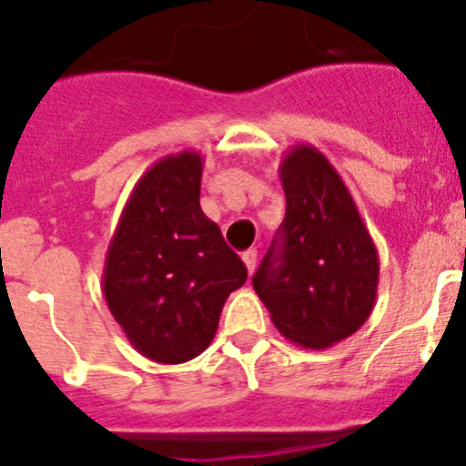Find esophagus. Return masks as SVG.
<instances>
[{
    "label": "esophagus",
    "mask_w": 466,
    "mask_h": 466,
    "mask_svg": "<svg viewBox=\"0 0 466 466\" xmlns=\"http://www.w3.org/2000/svg\"><path fill=\"white\" fill-rule=\"evenodd\" d=\"M242 261H245L247 270L254 273V268H257V249H247V252L242 254Z\"/></svg>",
    "instance_id": "1"
}]
</instances>
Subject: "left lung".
<instances>
[{
    "label": "left lung",
    "mask_w": 466,
    "mask_h": 466,
    "mask_svg": "<svg viewBox=\"0 0 466 466\" xmlns=\"http://www.w3.org/2000/svg\"><path fill=\"white\" fill-rule=\"evenodd\" d=\"M279 179L287 214L252 284L284 339L331 348L376 306V245L336 167L312 144L287 151Z\"/></svg>",
    "instance_id": "left-lung-1"
}]
</instances>
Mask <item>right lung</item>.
<instances>
[{
  "mask_svg": "<svg viewBox=\"0 0 466 466\" xmlns=\"http://www.w3.org/2000/svg\"><path fill=\"white\" fill-rule=\"evenodd\" d=\"M203 156L160 158L135 184L106 249L102 291L139 355L182 364L212 343L245 263L200 209Z\"/></svg>",
  "mask_w": 466,
  "mask_h": 466,
  "instance_id": "right-lung-1",
  "label": "right lung"
}]
</instances>
